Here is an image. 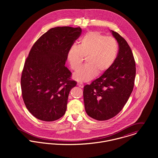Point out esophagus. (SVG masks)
Instances as JSON below:
<instances>
[{"instance_id":"esophagus-1","label":"esophagus","mask_w":158,"mask_h":158,"mask_svg":"<svg viewBox=\"0 0 158 158\" xmlns=\"http://www.w3.org/2000/svg\"><path fill=\"white\" fill-rule=\"evenodd\" d=\"M77 85H78L80 88H83L84 87V85H83L82 83H77Z\"/></svg>"}]
</instances>
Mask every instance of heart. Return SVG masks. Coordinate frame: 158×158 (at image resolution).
<instances>
[{
    "label": "heart",
    "instance_id": "1",
    "mask_svg": "<svg viewBox=\"0 0 158 158\" xmlns=\"http://www.w3.org/2000/svg\"><path fill=\"white\" fill-rule=\"evenodd\" d=\"M118 51V44L114 39L107 38L98 31H88L82 37L79 45L73 44L68 51V61L74 70L81 67L86 58V64L73 74V78L85 82L96 75L104 73L114 64Z\"/></svg>",
    "mask_w": 158,
    "mask_h": 158
}]
</instances>
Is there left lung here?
I'll use <instances>...</instances> for the list:
<instances>
[{"label":"left lung","instance_id":"obj_1","mask_svg":"<svg viewBox=\"0 0 158 158\" xmlns=\"http://www.w3.org/2000/svg\"><path fill=\"white\" fill-rule=\"evenodd\" d=\"M118 44V52L112 66L90 85H85L83 97L87 114L97 120L115 116L124 107L133 90L135 64L126 40L111 30Z\"/></svg>","mask_w":158,"mask_h":158}]
</instances>
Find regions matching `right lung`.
Returning a JSON list of instances; mask_svg holds the SVG:
<instances>
[{
	"instance_id": "add662e5",
	"label": "right lung",
	"mask_w": 158,
	"mask_h": 158,
	"mask_svg": "<svg viewBox=\"0 0 158 158\" xmlns=\"http://www.w3.org/2000/svg\"><path fill=\"white\" fill-rule=\"evenodd\" d=\"M81 28H50L32 46L23 68L21 84L23 102L36 118L52 122L63 117L68 96L77 82L65 66L69 49Z\"/></svg>"
}]
</instances>
